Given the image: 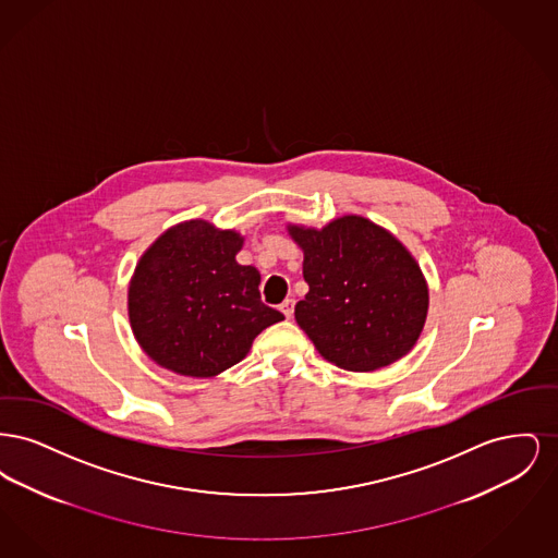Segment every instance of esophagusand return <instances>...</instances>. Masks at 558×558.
Wrapping results in <instances>:
<instances>
[{"mask_svg": "<svg viewBox=\"0 0 558 558\" xmlns=\"http://www.w3.org/2000/svg\"><path fill=\"white\" fill-rule=\"evenodd\" d=\"M280 312H282L287 318H292V314H294V299H287V301L280 305Z\"/></svg>", "mask_w": 558, "mask_h": 558, "instance_id": "esophagus-1", "label": "esophagus"}]
</instances>
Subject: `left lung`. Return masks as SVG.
<instances>
[{
  "mask_svg": "<svg viewBox=\"0 0 558 558\" xmlns=\"http://www.w3.org/2000/svg\"><path fill=\"white\" fill-rule=\"evenodd\" d=\"M287 230L303 251L310 284L294 319L319 355L351 372L378 371L408 355L428 312L425 274L412 253L360 215Z\"/></svg>",
  "mask_w": 558,
  "mask_h": 558,
  "instance_id": "obj_1",
  "label": "left lung"
}]
</instances>
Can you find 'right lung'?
Segmentation results:
<instances>
[{
    "instance_id": "add662e5",
    "label": "right lung",
    "mask_w": 558,
    "mask_h": 558,
    "mask_svg": "<svg viewBox=\"0 0 558 558\" xmlns=\"http://www.w3.org/2000/svg\"><path fill=\"white\" fill-rule=\"evenodd\" d=\"M244 239L207 219L165 230L133 269V337L160 368L211 378L246 357L255 337L284 316L264 305L257 267L236 262Z\"/></svg>"
}]
</instances>
